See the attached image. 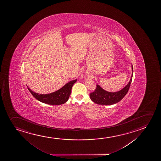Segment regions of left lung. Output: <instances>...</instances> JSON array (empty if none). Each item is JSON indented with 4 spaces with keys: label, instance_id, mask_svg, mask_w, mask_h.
Segmentation results:
<instances>
[{
    "label": "left lung",
    "instance_id": "obj_1",
    "mask_svg": "<svg viewBox=\"0 0 161 161\" xmlns=\"http://www.w3.org/2000/svg\"><path fill=\"white\" fill-rule=\"evenodd\" d=\"M131 69L132 75L131 76L130 80L122 89L116 92H109L104 90L99 84H97L95 90L94 92L90 93V99L94 103L99 105H113L120 101L127 94L133 78V68L132 64Z\"/></svg>",
    "mask_w": 161,
    "mask_h": 161
}]
</instances>
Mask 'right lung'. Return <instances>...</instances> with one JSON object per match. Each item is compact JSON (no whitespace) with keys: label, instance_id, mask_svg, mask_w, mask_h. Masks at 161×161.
<instances>
[{"label":"right lung","instance_id":"obj_1","mask_svg":"<svg viewBox=\"0 0 161 161\" xmlns=\"http://www.w3.org/2000/svg\"><path fill=\"white\" fill-rule=\"evenodd\" d=\"M77 80H73L69 81L64 86L56 92L47 94H41L36 93L32 91L30 88H27L35 98L38 101L48 105H62L66 103L68 101L69 97L71 93L72 88L73 84L75 83Z\"/></svg>","mask_w":161,"mask_h":161}]
</instances>
